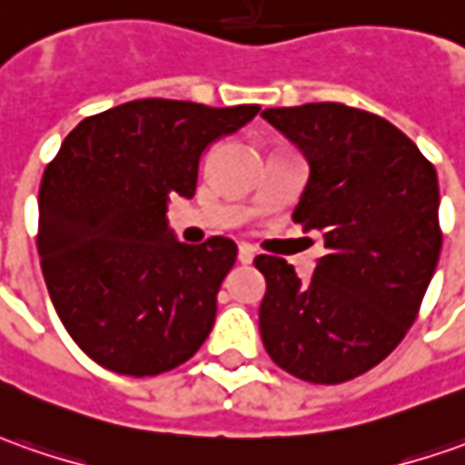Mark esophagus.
<instances>
[{"label": "esophagus", "mask_w": 465, "mask_h": 465, "mask_svg": "<svg viewBox=\"0 0 465 465\" xmlns=\"http://www.w3.org/2000/svg\"><path fill=\"white\" fill-rule=\"evenodd\" d=\"M252 259H254V249L249 244L239 246V262H242V264H249Z\"/></svg>", "instance_id": "esophagus-1"}]
</instances>
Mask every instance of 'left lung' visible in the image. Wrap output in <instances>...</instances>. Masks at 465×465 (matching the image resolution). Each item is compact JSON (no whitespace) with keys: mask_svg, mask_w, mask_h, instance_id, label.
<instances>
[{"mask_svg":"<svg viewBox=\"0 0 465 465\" xmlns=\"http://www.w3.org/2000/svg\"><path fill=\"white\" fill-rule=\"evenodd\" d=\"M262 116L311 165L292 221L325 244L305 282L285 259H254L267 280L262 343L287 374L341 384L387 359L418 318L443 244L438 175L377 114L323 101Z\"/></svg>","mask_w":465,"mask_h":465,"instance_id":"left-lung-1","label":"left lung"}]
</instances>
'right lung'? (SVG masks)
I'll use <instances>...</instances> for the list:
<instances>
[{
    "label": "right lung",
    "mask_w": 465,
    "mask_h": 465,
    "mask_svg": "<svg viewBox=\"0 0 465 465\" xmlns=\"http://www.w3.org/2000/svg\"><path fill=\"white\" fill-rule=\"evenodd\" d=\"M257 112V104L129 101L84 119L45 167L43 277L65 331L104 369L154 377L208 339L236 244L226 236L178 242L167 201L193 198L208 144Z\"/></svg>",
    "instance_id": "add662e5"
}]
</instances>
